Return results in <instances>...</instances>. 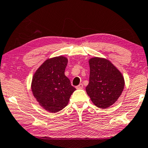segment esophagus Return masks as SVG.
<instances>
[{"label": "esophagus", "mask_w": 148, "mask_h": 148, "mask_svg": "<svg viewBox=\"0 0 148 148\" xmlns=\"http://www.w3.org/2000/svg\"><path fill=\"white\" fill-rule=\"evenodd\" d=\"M83 87H84V86H83L82 84H80L79 85H78V86H76V88L77 89H82Z\"/></svg>", "instance_id": "esophagus-1"}]
</instances>
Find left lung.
Segmentation results:
<instances>
[{"label":"left lung","instance_id":"1","mask_svg":"<svg viewBox=\"0 0 148 148\" xmlns=\"http://www.w3.org/2000/svg\"><path fill=\"white\" fill-rule=\"evenodd\" d=\"M90 77L86 93L97 107L107 109L117 101L123 90V76L111 62L105 58L89 60Z\"/></svg>","mask_w":148,"mask_h":148}]
</instances>
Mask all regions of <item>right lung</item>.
Masks as SVG:
<instances>
[{
    "mask_svg": "<svg viewBox=\"0 0 148 148\" xmlns=\"http://www.w3.org/2000/svg\"><path fill=\"white\" fill-rule=\"evenodd\" d=\"M68 59L64 56L50 58L43 62L33 75V95L41 107L51 113L67 106L76 88L70 84L64 72Z\"/></svg>",
    "mask_w": 148,
    "mask_h": 148,
    "instance_id": "right-lung-1",
    "label": "right lung"
}]
</instances>
